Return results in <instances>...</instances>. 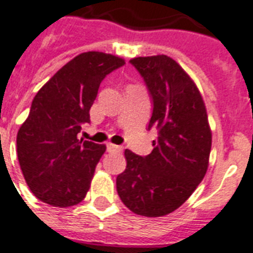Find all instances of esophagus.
<instances>
[{
	"label": "esophagus",
	"mask_w": 253,
	"mask_h": 253,
	"mask_svg": "<svg viewBox=\"0 0 253 253\" xmlns=\"http://www.w3.org/2000/svg\"><path fill=\"white\" fill-rule=\"evenodd\" d=\"M107 151H109V152H122L123 147L109 143V144H107Z\"/></svg>",
	"instance_id": "34e87169"
}]
</instances>
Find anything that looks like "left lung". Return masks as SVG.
<instances>
[{"mask_svg": "<svg viewBox=\"0 0 253 253\" xmlns=\"http://www.w3.org/2000/svg\"><path fill=\"white\" fill-rule=\"evenodd\" d=\"M154 109L148 130L158 140L147 156L126 150L127 166L117 177V192L131 211L163 216L178 209L204 180L211 131L204 99L189 75L167 55L135 57Z\"/></svg>", "mask_w": 253, "mask_h": 253, "instance_id": "8db88e82", "label": "left lung"}]
</instances>
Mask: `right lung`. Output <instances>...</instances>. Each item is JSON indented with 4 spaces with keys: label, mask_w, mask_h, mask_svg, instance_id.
<instances>
[{
    "label": "right lung",
    "mask_w": 253,
    "mask_h": 253,
    "mask_svg": "<svg viewBox=\"0 0 253 253\" xmlns=\"http://www.w3.org/2000/svg\"><path fill=\"white\" fill-rule=\"evenodd\" d=\"M122 65L125 60L110 53H80L34 97L17 134V152L30 190L45 204L69 208L86 196L106 146L77 139V134L90 122L99 84Z\"/></svg>",
    "instance_id": "add662e5"
}]
</instances>
